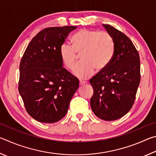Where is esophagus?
Masks as SVG:
<instances>
[{
	"label": "esophagus",
	"instance_id": "34e87169",
	"mask_svg": "<svg viewBox=\"0 0 156 156\" xmlns=\"http://www.w3.org/2000/svg\"><path fill=\"white\" fill-rule=\"evenodd\" d=\"M87 81L80 80V85H83V84H87Z\"/></svg>",
	"mask_w": 156,
	"mask_h": 156
}]
</instances>
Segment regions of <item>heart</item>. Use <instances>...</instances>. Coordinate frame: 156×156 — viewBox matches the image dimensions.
I'll list each match as a JSON object with an SVG mask.
<instances>
[{
    "instance_id": "obj_1",
    "label": "heart",
    "mask_w": 156,
    "mask_h": 156,
    "mask_svg": "<svg viewBox=\"0 0 156 156\" xmlns=\"http://www.w3.org/2000/svg\"><path fill=\"white\" fill-rule=\"evenodd\" d=\"M72 45L62 44L60 56L62 64L72 69L76 61V53H80L82 60L76 65L73 73L80 78H87L93 75L96 68H106L112 60L115 51V43L109 33L105 31L81 29L71 38Z\"/></svg>"
}]
</instances>
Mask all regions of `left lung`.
<instances>
[{"label":"left lung","instance_id":"obj_1","mask_svg":"<svg viewBox=\"0 0 156 156\" xmlns=\"http://www.w3.org/2000/svg\"><path fill=\"white\" fill-rule=\"evenodd\" d=\"M102 26L113 37L115 51L107 67L89 81L94 89L90 105L97 117L112 121L133 106L140 81V62L138 51L125 34L109 25Z\"/></svg>","mask_w":156,"mask_h":156}]
</instances>
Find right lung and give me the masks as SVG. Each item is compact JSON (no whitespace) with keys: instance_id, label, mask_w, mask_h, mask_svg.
I'll use <instances>...</instances> for the list:
<instances>
[{"instance_id":"obj_1","label":"right lung","mask_w":156,"mask_h":156,"mask_svg":"<svg viewBox=\"0 0 156 156\" xmlns=\"http://www.w3.org/2000/svg\"><path fill=\"white\" fill-rule=\"evenodd\" d=\"M75 26L44 29L34 36L20 64L18 91L27 113L43 123L65 117L79 80L62 67L60 48Z\"/></svg>"}]
</instances>
